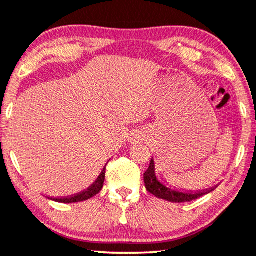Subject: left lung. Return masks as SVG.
<instances>
[{"label": "left lung", "mask_w": 256, "mask_h": 256, "mask_svg": "<svg viewBox=\"0 0 256 256\" xmlns=\"http://www.w3.org/2000/svg\"><path fill=\"white\" fill-rule=\"evenodd\" d=\"M144 183L146 190L152 195H154L158 198L169 200V202L174 203H183V202H190L198 197L206 195V194L212 192L214 189L203 190V192H178V190L172 189V188L168 186L166 184L160 182L158 180L156 174V166H154V160H151L150 166L144 174Z\"/></svg>", "instance_id": "obj_1"}]
</instances>
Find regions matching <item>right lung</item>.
<instances>
[{
    "instance_id": "1",
    "label": "right lung",
    "mask_w": 256,
    "mask_h": 256,
    "mask_svg": "<svg viewBox=\"0 0 256 256\" xmlns=\"http://www.w3.org/2000/svg\"><path fill=\"white\" fill-rule=\"evenodd\" d=\"M105 170H106V166L104 169H102V174L98 176V178L96 180V182L93 183L90 188H87L86 190H84L82 192H79L76 194V195L70 196V197H66V198H54L53 200H56V202H60V203H76V202H82V200H86L90 198V197L96 196V194L100 192V190L102 189V186H104Z\"/></svg>"
}]
</instances>
